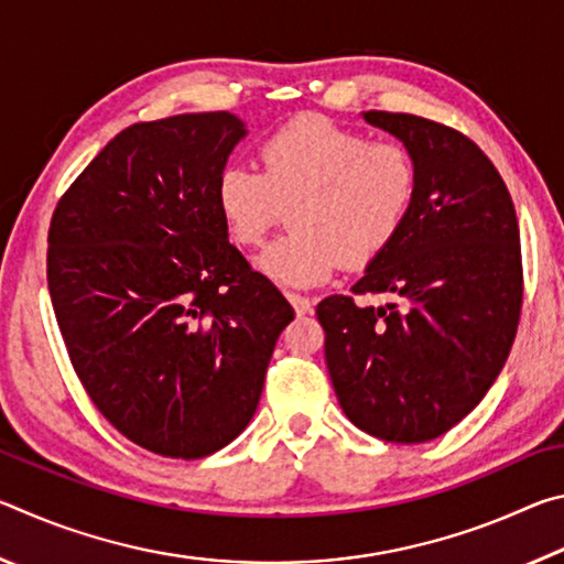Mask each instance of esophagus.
Wrapping results in <instances>:
<instances>
[{
    "mask_svg": "<svg viewBox=\"0 0 564 564\" xmlns=\"http://www.w3.org/2000/svg\"><path fill=\"white\" fill-rule=\"evenodd\" d=\"M285 299L291 301L293 311L299 313V316H305V313H311V308H313L311 299H305V295H299V293H289V295H285Z\"/></svg>",
    "mask_w": 564,
    "mask_h": 564,
    "instance_id": "esophagus-1",
    "label": "esophagus"
}]
</instances>
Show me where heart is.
I'll list each match as a JSON object with an SVG mask.
<instances>
[{"instance_id":"1","label":"heart","mask_w":564,"mask_h":564,"mask_svg":"<svg viewBox=\"0 0 564 564\" xmlns=\"http://www.w3.org/2000/svg\"><path fill=\"white\" fill-rule=\"evenodd\" d=\"M261 171L228 166L216 181V204L238 246H259L285 208L293 231L259 256L271 281L308 289L340 263L366 265L395 241L417 194V169L398 141L326 117H299L259 149Z\"/></svg>"}]
</instances>
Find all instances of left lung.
Returning a JSON list of instances; mask_svg holds the SVG:
<instances>
[{"label":"left lung","mask_w":564,"mask_h":564,"mask_svg":"<svg viewBox=\"0 0 564 564\" xmlns=\"http://www.w3.org/2000/svg\"><path fill=\"white\" fill-rule=\"evenodd\" d=\"M362 119L413 154L417 194L403 231L350 289L397 303H318L326 366L352 425L388 443H427L480 403L510 356L522 308L518 216L465 133L413 113Z\"/></svg>","instance_id":"1"}]
</instances>
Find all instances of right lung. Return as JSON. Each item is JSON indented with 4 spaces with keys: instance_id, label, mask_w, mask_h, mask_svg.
<instances>
[{
    "instance_id": "1",
    "label": "right lung",
    "mask_w": 564,
    "mask_h": 564,
    "mask_svg": "<svg viewBox=\"0 0 564 564\" xmlns=\"http://www.w3.org/2000/svg\"><path fill=\"white\" fill-rule=\"evenodd\" d=\"M243 137L228 111L133 123L52 216L46 281L76 376L123 437L164 457H206L251 423L293 321L216 204Z\"/></svg>"
}]
</instances>
